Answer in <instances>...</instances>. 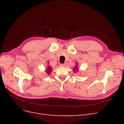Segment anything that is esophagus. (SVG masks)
Here are the masks:
<instances>
[{"label":"esophagus","instance_id":"obj_1","mask_svg":"<svg viewBox=\"0 0 124 124\" xmlns=\"http://www.w3.org/2000/svg\"><path fill=\"white\" fill-rule=\"evenodd\" d=\"M59 66L60 67H64L65 66V64H60L59 65Z\"/></svg>","mask_w":124,"mask_h":124}]
</instances>
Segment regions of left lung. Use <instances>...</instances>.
Segmentation results:
<instances>
[{
    "mask_svg": "<svg viewBox=\"0 0 124 124\" xmlns=\"http://www.w3.org/2000/svg\"><path fill=\"white\" fill-rule=\"evenodd\" d=\"M73 70L74 71V72L75 73H77L78 72V70H79V68H78V64H76V65H75V66L73 68Z\"/></svg>",
    "mask_w": 124,
    "mask_h": 124,
    "instance_id": "1",
    "label": "left lung"
}]
</instances>
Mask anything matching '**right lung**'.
Wrapping results in <instances>:
<instances>
[{"label":"right lung","mask_w":124,"mask_h":124,"mask_svg":"<svg viewBox=\"0 0 124 124\" xmlns=\"http://www.w3.org/2000/svg\"><path fill=\"white\" fill-rule=\"evenodd\" d=\"M48 63H49V62H48ZM53 69H52V67L51 66H50V65H48V66H47V68L46 69V70H45V72H46V73L48 75H50V74H51V72H52V70Z\"/></svg>","instance_id":"1"}]
</instances>
